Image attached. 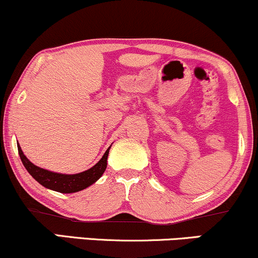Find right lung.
<instances>
[{"instance_id": "right-lung-1", "label": "right lung", "mask_w": 258, "mask_h": 258, "mask_svg": "<svg viewBox=\"0 0 258 258\" xmlns=\"http://www.w3.org/2000/svg\"><path fill=\"white\" fill-rule=\"evenodd\" d=\"M109 149L110 146L107 149V151L103 153L102 158H101L93 168L88 169L86 171L78 172V174L69 175L53 172L34 165L33 163L29 161V159L24 155V152H22L20 145H19L18 143V150L19 155H20L21 162L26 168V170L29 172V175H31L35 181H38L41 185H44L45 188L51 189V190L54 191H59V193L64 194L76 193V191L83 190V189H86L89 187V185L95 183L106 170Z\"/></svg>"}]
</instances>
